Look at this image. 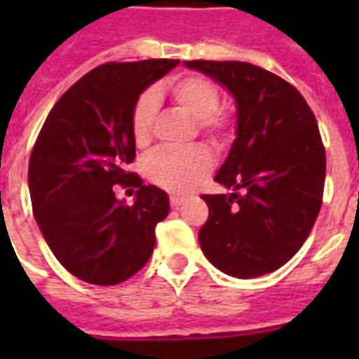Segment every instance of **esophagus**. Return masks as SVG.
I'll return each instance as SVG.
<instances>
[{
	"mask_svg": "<svg viewBox=\"0 0 359 359\" xmlns=\"http://www.w3.org/2000/svg\"><path fill=\"white\" fill-rule=\"evenodd\" d=\"M169 203H171V207H173V208H180L186 203V199H184V197L173 196L171 199H169Z\"/></svg>",
	"mask_w": 359,
	"mask_h": 359,
	"instance_id": "1",
	"label": "esophagus"
}]
</instances>
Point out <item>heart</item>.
<instances>
[{
    "label": "heart",
    "mask_w": 359,
    "mask_h": 359,
    "mask_svg": "<svg viewBox=\"0 0 359 359\" xmlns=\"http://www.w3.org/2000/svg\"><path fill=\"white\" fill-rule=\"evenodd\" d=\"M169 97L182 114L196 121L197 132L214 147L229 141L233 119L219 108V91L205 76H182L169 83ZM158 100L152 91L143 93L132 109V135L137 145H147L152 137ZM212 171V156L205 147L184 151H156L145 160L147 177L171 194H190Z\"/></svg>",
    "instance_id": "1"
}]
</instances>
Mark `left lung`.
Instances as JSON below:
<instances>
[{"label": "left lung", "mask_w": 359, "mask_h": 359, "mask_svg": "<svg viewBox=\"0 0 359 359\" xmlns=\"http://www.w3.org/2000/svg\"><path fill=\"white\" fill-rule=\"evenodd\" d=\"M184 67L218 81L236 104V137L214 177L233 194L201 196L203 253L233 278L273 272L300 250L323 205L326 152L317 119L296 87L261 67L203 59Z\"/></svg>", "instance_id": "left-lung-1"}]
</instances>
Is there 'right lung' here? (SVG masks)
Wrapping results in <instances>:
<instances>
[{
    "label": "right lung",
    "instance_id": "obj_1",
    "mask_svg": "<svg viewBox=\"0 0 359 359\" xmlns=\"http://www.w3.org/2000/svg\"><path fill=\"white\" fill-rule=\"evenodd\" d=\"M177 65H100L59 98L36 137L27 173L33 214L55 259L86 283L117 285L140 272L169 214L168 194L126 165L135 158L132 109ZM115 184L138 188L134 205L114 197Z\"/></svg>",
    "mask_w": 359,
    "mask_h": 359
}]
</instances>
